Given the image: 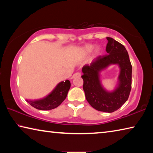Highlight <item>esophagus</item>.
Returning <instances> with one entry per match:
<instances>
[{"mask_svg":"<svg viewBox=\"0 0 153 153\" xmlns=\"http://www.w3.org/2000/svg\"><path fill=\"white\" fill-rule=\"evenodd\" d=\"M80 76H81V74H80L79 72H77V73L74 74L73 75V76L71 77V79H74V78H75V77H80Z\"/></svg>","mask_w":153,"mask_h":153,"instance_id":"34e87169","label":"esophagus"}]
</instances>
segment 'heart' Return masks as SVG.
I'll return each mask as SVG.
<instances>
[{
    "label": "heart",
    "instance_id": "b5f03b06",
    "mask_svg": "<svg viewBox=\"0 0 153 153\" xmlns=\"http://www.w3.org/2000/svg\"><path fill=\"white\" fill-rule=\"evenodd\" d=\"M94 46L92 45H88L86 46H85L84 48L82 49V54L84 55H89V54L93 51V49H94ZM100 48H97V49H96L95 52H94L95 55L97 56L98 55H100Z\"/></svg>",
    "mask_w": 153,
    "mask_h": 153
}]
</instances>
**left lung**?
<instances>
[{"instance_id": "left-lung-1", "label": "left lung", "mask_w": 153, "mask_h": 153, "mask_svg": "<svg viewBox=\"0 0 153 153\" xmlns=\"http://www.w3.org/2000/svg\"><path fill=\"white\" fill-rule=\"evenodd\" d=\"M107 54L98 56L90 65L82 67L83 89L87 101L99 111L112 113L119 109L128 99L131 88L132 67L128 51L123 45L112 38L107 37ZM118 64L120 68L118 84L112 92L107 91L102 86L100 73L111 64Z\"/></svg>"}]
</instances>
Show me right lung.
I'll return each instance as SVG.
<instances>
[{
    "label": "right lung",
    "instance_id": "add662e5",
    "mask_svg": "<svg viewBox=\"0 0 153 153\" xmlns=\"http://www.w3.org/2000/svg\"><path fill=\"white\" fill-rule=\"evenodd\" d=\"M71 86L69 80L61 82L56 85L53 91L46 97L39 100H26L29 104L37 109L48 111L59 107L65 99Z\"/></svg>",
    "mask_w": 153,
    "mask_h": 153
}]
</instances>
